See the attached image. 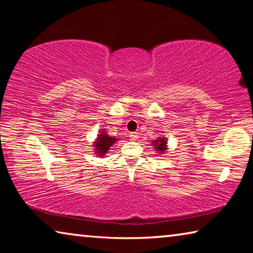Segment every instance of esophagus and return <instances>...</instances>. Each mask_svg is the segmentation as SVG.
<instances>
[{
  "instance_id": "obj_1",
  "label": "esophagus",
  "mask_w": 253,
  "mask_h": 253,
  "mask_svg": "<svg viewBox=\"0 0 253 253\" xmlns=\"http://www.w3.org/2000/svg\"><path fill=\"white\" fill-rule=\"evenodd\" d=\"M129 137H130L131 140H136L137 138H138V134H137V132H130Z\"/></svg>"
}]
</instances>
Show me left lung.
Listing matches in <instances>:
<instances>
[{
  "mask_svg": "<svg viewBox=\"0 0 253 253\" xmlns=\"http://www.w3.org/2000/svg\"><path fill=\"white\" fill-rule=\"evenodd\" d=\"M166 144H168V142H166L165 137H160V138L154 140L153 146H155V151L163 154L166 151V149H168L166 148Z\"/></svg>",
  "mask_w": 253,
  "mask_h": 253,
  "instance_id": "obj_1",
  "label": "left lung"
}]
</instances>
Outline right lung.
Wrapping results in <instances>:
<instances>
[{"label":"right lung","mask_w":253,"mask_h":253,"mask_svg":"<svg viewBox=\"0 0 253 253\" xmlns=\"http://www.w3.org/2000/svg\"><path fill=\"white\" fill-rule=\"evenodd\" d=\"M117 138L115 137L108 136L106 134L105 130H101L100 134L98 135L96 142L93 143V147H95V153L97 154L98 156H104L105 154L108 152V149H110L109 147L111 145H114V143H116Z\"/></svg>","instance_id":"right-lung-1"}]
</instances>
